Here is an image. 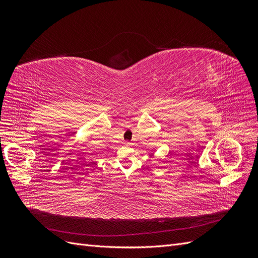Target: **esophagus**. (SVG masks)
Segmentation results:
<instances>
[{"instance_id":"1","label":"esophagus","mask_w":258,"mask_h":258,"mask_svg":"<svg viewBox=\"0 0 258 258\" xmlns=\"http://www.w3.org/2000/svg\"><path fill=\"white\" fill-rule=\"evenodd\" d=\"M123 144H124V145H127V146H128V145H130V143H129V142H124Z\"/></svg>"}]
</instances>
